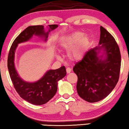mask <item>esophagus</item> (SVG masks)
<instances>
[{"instance_id": "34e87169", "label": "esophagus", "mask_w": 129, "mask_h": 129, "mask_svg": "<svg viewBox=\"0 0 129 129\" xmlns=\"http://www.w3.org/2000/svg\"><path fill=\"white\" fill-rule=\"evenodd\" d=\"M71 71V69H70V68H67L66 69V72H67V74H70V72Z\"/></svg>"}]
</instances>
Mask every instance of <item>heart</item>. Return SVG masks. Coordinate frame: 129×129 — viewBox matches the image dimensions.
<instances>
[{
	"mask_svg": "<svg viewBox=\"0 0 129 129\" xmlns=\"http://www.w3.org/2000/svg\"><path fill=\"white\" fill-rule=\"evenodd\" d=\"M90 44V39L87 35L76 31L62 38L59 46L62 50L69 51L68 57L73 62H79L83 59Z\"/></svg>",
	"mask_w": 129,
	"mask_h": 129,
	"instance_id": "heart-1",
	"label": "heart"
}]
</instances>
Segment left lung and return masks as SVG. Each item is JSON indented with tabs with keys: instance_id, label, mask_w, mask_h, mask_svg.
<instances>
[{
	"instance_id": "8db88e82",
	"label": "left lung",
	"mask_w": 129,
	"mask_h": 129,
	"mask_svg": "<svg viewBox=\"0 0 129 129\" xmlns=\"http://www.w3.org/2000/svg\"><path fill=\"white\" fill-rule=\"evenodd\" d=\"M100 31L99 46L89 50L83 59L73 68L78 77L77 93L90 103L107 96L115 88L120 76L121 54L118 46L106 29L101 26Z\"/></svg>"
}]
</instances>
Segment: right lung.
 <instances>
[{"label":"right lung","mask_w":129,"mask_h":129,"mask_svg":"<svg viewBox=\"0 0 129 129\" xmlns=\"http://www.w3.org/2000/svg\"><path fill=\"white\" fill-rule=\"evenodd\" d=\"M57 25H48L45 32L43 25L28 26L21 33L9 50L8 57V69L11 79L16 91L22 98L34 105H42L49 101L57 91L58 81L66 75L64 66L56 70H49L42 78L34 82L25 81L19 77L14 65V54L18 44L28 42L34 35L44 38L47 42L49 33L58 27Z\"/></svg>","instance_id":"obj_1"}]
</instances>
